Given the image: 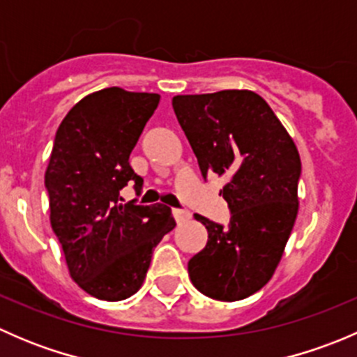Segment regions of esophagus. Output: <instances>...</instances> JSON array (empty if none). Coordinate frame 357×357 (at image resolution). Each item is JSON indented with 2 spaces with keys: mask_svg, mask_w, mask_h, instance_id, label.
<instances>
[{
  "mask_svg": "<svg viewBox=\"0 0 357 357\" xmlns=\"http://www.w3.org/2000/svg\"><path fill=\"white\" fill-rule=\"evenodd\" d=\"M172 214H174V219L178 225H181V222L188 221V219L192 218V214H190L188 211H183V208H174V211H172Z\"/></svg>",
  "mask_w": 357,
  "mask_h": 357,
  "instance_id": "esophagus-1",
  "label": "esophagus"
}]
</instances>
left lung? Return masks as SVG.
Segmentation results:
<instances>
[{
  "label": "left lung",
  "instance_id": "8db88e82",
  "mask_svg": "<svg viewBox=\"0 0 357 357\" xmlns=\"http://www.w3.org/2000/svg\"><path fill=\"white\" fill-rule=\"evenodd\" d=\"M172 109L202 176H226L228 228L195 214L207 245L188 262L195 289L235 302L261 290L282 261L298 212L301 157L264 98L248 89L178 95Z\"/></svg>",
  "mask_w": 357,
  "mask_h": 357
}]
</instances>
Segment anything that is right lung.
Listing matches in <instances>:
<instances>
[{
	"mask_svg": "<svg viewBox=\"0 0 357 357\" xmlns=\"http://www.w3.org/2000/svg\"><path fill=\"white\" fill-rule=\"evenodd\" d=\"M160 95L105 88L75 103L56 131L45 174L50 222L70 278L100 301L142 289L153 248L176 226L167 205L122 204L129 181L143 179L129 155Z\"/></svg>",
	"mask_w": 357,
	"mask_h": 357,
	"instance_id": "1",
	"label": "right lung"
}]
</instances>
